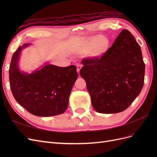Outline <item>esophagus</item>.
Returning <instances> with one entry per match:
<instances>
[{
    "mask_svg": "<svg viewBox=\"0 0 157 157\" xmlns=\"http://www.w3.org/2000/svg\"><path fill=\"white\" fill-rule=\"evenodd\" d=\"M82 68V66L80 65H77V73L79 74V73H80V69Z\"/></svg>",
    "mask_w": 157,
    "mask_h": 157,
    "instance_id": "1",
    "label": "esophagus"
}]
</instances>
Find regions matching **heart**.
<instances>
[{"instance_id": "1", "label": "heart", "mask_w": 157, "mask_h": 157, "mask_svg": "<svg viewBox=\"0 0 157 157\" xmlns=\"http://www.w3.org/2000/svg\"><path fill=\"white\" fill-rule=\"evenodd\" d=\"M110 47L111 42L107 38L98 35L90 38L82 42L77 49V52L80 54L89 53L90 58L98 59L106 55Z\"/></svg>"}]
</instances>
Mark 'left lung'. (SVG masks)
<instances>
[{
    "label": "left lung",
    "instance_id": "1",
    "mask_svg": "<svg viewBox=\"0 0 157 157\" xmlns=\"http://www.w3.org/2000/svg\"><path fill=\"white\" fill-rule=\"evenodd\" d=\"M82 63L80 75L98 113L124 111L144 86L145 63L141 48L126 29L121 32L102 58L83 59Z\"/></svg>",
    "mask_w": 157,
    "mask_h": 157
}]
</instances>
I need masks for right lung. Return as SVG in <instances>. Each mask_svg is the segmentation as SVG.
Here are the masks:
<instances>
[{"label":"right lung","mask_w":157,"mask_h":157,"mask_svg":"<svg viewBox=\"0 0 157 157\" xmlns=\"http://www.w3.org/2000/svg\"><path fill=\"white\" fill-rule=\"evenodd\" d=\"M30 44L18 47L9 70L10 88L17 102L33 115L50 117L63 113L78 74L75 65L61 67L46 65L27 74L20 72L17 61L21 51Z\"/></svg>","instance_id":"add662e5"}]
</instances>
